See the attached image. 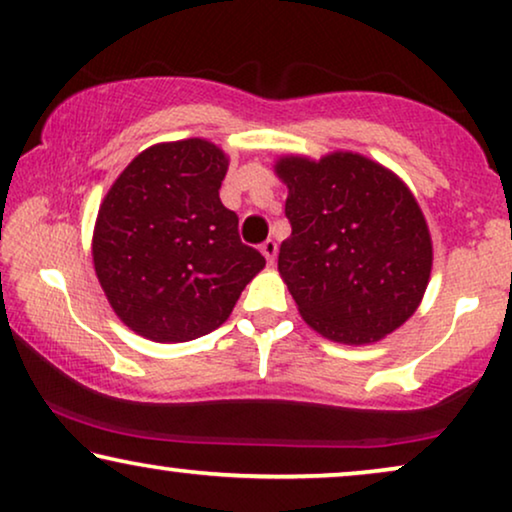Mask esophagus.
<instances>
[{"label": "esophagus", "instance_id": "esophagus-1", "mask_svg": "<svg viewBox=\"0 0 512 512\" xmlns=\"http://www.w3.org/2000/svg\"><path fill=\"white\" fill-rule=\"evenodd\" d=\"M261 254L265 256V261H268L270 265L275 263V258H277V242L275 240H265L261 244Z\"/></svg>", "mask_w": 512, "mask_h": 512}]
</instances>
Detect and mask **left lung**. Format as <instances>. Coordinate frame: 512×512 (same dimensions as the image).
Wrapping results in <instances>:
<instances>
[{
	"instance_id": "1",
	"label": "left lung",
	"mask_w": 512,
	"mask_h": 512,
	"mask_svg": "<svg viewBox=\"0 0 512 512\" xmlns=\"http://www.w3.org/2000/svg\"><path fill=\"white\" fill-rule=\"evenodd\" d=\"M291 237L279 275L314 331L342 345H370L403 326L431 279L433 244L405 181L354 151L282 156Z\"/></svg>"
}]
</instances>
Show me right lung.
Instances as JSON below:
<instances>
[{
  "label": "right lung",
  "instance_id": "1",
  "mask_svg": "<svg viewBox=\"0 0 512 512\" xmlns=\"http://www.w3.org/2000/svg\"><path fill=\"white\" fill-rule=\"evenodd\" d=\"M226 172L228 156L207 139L163 142L139 153L104 195L95 275L116 317L146 340L216 331L265 268L219 198Z\"/></svg>",
  "mask_w": 512,
  "mask_h": 512
}]
</instances>
